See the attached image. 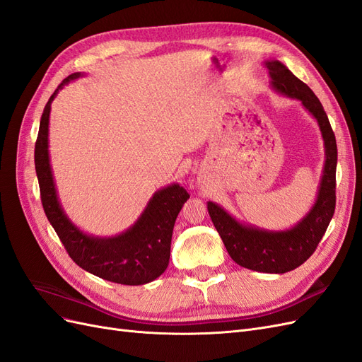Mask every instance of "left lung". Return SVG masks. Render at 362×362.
Segmentation results:
<instances>
[{
  "mask_svg": "<svg viewBox=\"0 0 362 362\" xmlns=\"http://www.w3.org/2000/svg\"><path fill=\"white\" fill-rule=\"evenodd\" d=\"M272 89L302 103L320 127L325 141V166L311 210L293 228L286 231H269L238 222L216 202H206L208 213L218 235L238 266L262 272L286 273L308 259L319 246L335 211L337 141L323 105L314 92L278 60H267Z\"/></svg>",
  "mask_w": 362,
  "mask_h": 362,
  "instance_id": "left-lung-1",
  "label": "left lung"
}]
</instances>
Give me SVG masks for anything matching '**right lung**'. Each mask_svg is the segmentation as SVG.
Returning <instances> with one entry per match:
<instances>
[{
  "mask_svg": "<svg viewBox=\"0 0 362 362\" xmlns=\"http://www.w3.org/2000/svg\"><path fill=\"white\" fill-rule=\"evenodd\" d=\"M81 75V72H75L60 83L40 117L35 164L43 210L75 264L105 281L124 286H144L157 279L168 269L173 225L184 202L190 196L180 184L175 182L157 190L134 225L115 237L89 235L69 221L60 205L52 177L48 152V127L54 98L63 89V86L80 78Z\"/></svg>",
  "mask_w": 362,
  "mask_h": 362,
  "instance_id": "right-lung-1",
  "label": "right lung"
}]
</instances>
